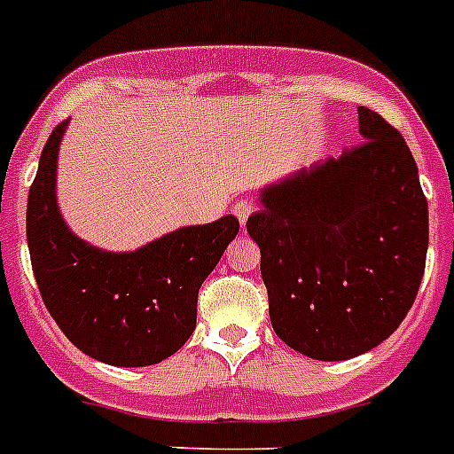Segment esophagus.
I'll use <instances>...</instances> for the list:
<instances>
[{
	"label": "esophagus",
	"mask_w": 454,
	"mask_h": 454,
	"mask_svg": "<svg viewBox=\"0 0 454 454\" xmlns=\"http://www.w3.org/2000/svg\"><path fill=\"white\" fill-rule=\"evenodd\" d=\"M232 212H235V216L239 219V223H247L249 222V216L254 215V205L247 203V200H239V203H235V207H232Z\"/></svg>",
	"instance_id": "1"
}]
</instances>
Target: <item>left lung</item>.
<instances>
[{
  "label": "left lung",
  "instance_id": "obj_1",
  "mask_svg": "<svg viewBox=\"0 0 454 454\" xmlns=\"http://www.w3.org/2000/svg\"><path fill=\"white\" fill-rule=\"evenodd\" d=\"M364 144L258 192L247 231L276 336L315 361H347L384 342L420 287L429 216L407 141L358 107Z\"/></svg>",
  "mask_w": 454,
  "mask_h": 454
}]
</instances>
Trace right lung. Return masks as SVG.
I'll list each match as a JSON object with an SVG mask.
<instances>
[{"label": "right lung", "mask_w": 454, "mask_h": 454, "mask_svg": "<svg viewBox=\"0 0 454 454\" xmlns=\"http://www.w3.org/2000/svg\"><path fill=\"white\" fill-rule=\"evenodd\" d=\"M54 128L27 203V244L47 310L86 356L118 368L155 365L196 329L199 287L235 239L232 215L180 226L134 251H107L74 235L59 210Z\"/></svg>", "instance_id": "1"}]
</instances>
